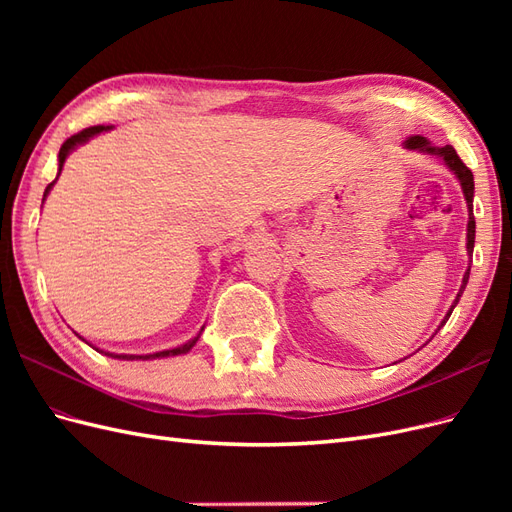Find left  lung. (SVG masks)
I'll use <instances>...</instances> for the list:
<instances>
[{"instance_id": "obj_1", "label": "left lung", "mask_w": 512, "mask_h": 512, "mask_svg": "<svg viewBox=\"0 0 512 512\" xmlns=\"http://www.w3.org/2000/svg\"><path fill=\"white\" fill-rule=\"evenodd\" d=\"M404 147H406L408 151H418V153H425V156H436V158H440V160L446 164V168L451 170V173L457 177V181H459V185H461V190H463V198H466V205H468V235H466V247H468V256L472 258V252H474V237H476V220H474V205H472V203H474V175H472V170L459 160L457 151H455L451 145L436 147V145H433L431 141H427V138L421 136V134L408 136V141L404 143ZM470 262H472V260H470ZM468 280H470V267L466 269V273H463L461 288H459V292H457V297H455L453 305L448 307L446 316L442 318L438 331L444 327L446 320L451 318L455 305L459 303V297H461L463 290H466V286H468ZM438 331H436V333H438ZM436 333H433V335H436ZM433 335H431V337H433Z\"/></svg>"}]
</instances>
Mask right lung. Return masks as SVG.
Masks as SVG:
<instances>
[{"instance_id":"obj_1","label":"right lung","mask_w":512,"mask_h":512,"mask_svg":"<svg viewBox=\"0 0 512 512\" xmlns=\"http://www.w3.org/2000/svg\"><path fill=\"white\" fill-rule=\"evenodd\" d=\"M108 130H113V126H91V128H87V130H83V132H79V134L70 136L68 141H66L64 145H61V149H59V156H57V162H59V168H57V177L61 175V168H64V164H66L68 156H70V153H72L76 147H81V145L89 143L91 138L98 136V134H102V132H108ZM57 177H55V181H53V183L46 185L42 203H44V200H46V196H49V192L53 190V185L57 183ZM203 329H205V327H203ZM203 329H200V333H203ZM74 333H76V331H74ZM200 333H198L194 339H190V342H185V344H181V346H177V348L162 350V352H153V354H115V352H106V350H100V348H96L94 344H89L87 339H83L79 333H76V335H79V337L83 339V342H87L91 348H96L98 352H102V354H106V356H113V359H119V361H153V359H168V356H179V354L190 352V350L196 346V342H198Z\"/></svg>"}]
</instances>
